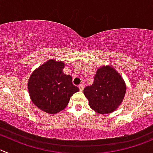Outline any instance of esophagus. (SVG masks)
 Returning a JSON list of instances; mask_svg holds the SVG:
<instances>
[{
  "label": "esophagus",
  "instance_id": "34e87169",
  "mask_svg": "<svg viewBox=\"0 0 153 153\" xmlns=\"http://www.w3.org/2000/svg\"><path fill=\"white\" fill-rule=\"evenodd\" d=\"M78 88H79L80 91H83V90H84V85H80L79 86H78Z\"/></svg>",
  "mask_w": 153,
  "mask_h": 153
}]
</instances>
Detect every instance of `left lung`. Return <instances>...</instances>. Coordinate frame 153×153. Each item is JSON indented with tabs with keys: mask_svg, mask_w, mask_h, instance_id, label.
<instances>
[{
	"mask_svg": "<svg viewBox=\"0 0 153 153\" xmlns=\"http://www.w3.org/2000/svg\"><path fill=\"white\" fill-rule=\"evenodd\" d=\"M126 87L121 75L107 65L98 68L94 84L84 89L90 106L100 114H108L117 109L123 100Z\"/></svg>",
	"mask_w": 153,
	"mask_h": 153,
	"instance_id": "obj_1",
	"label": "left lung"
}]
</instances>
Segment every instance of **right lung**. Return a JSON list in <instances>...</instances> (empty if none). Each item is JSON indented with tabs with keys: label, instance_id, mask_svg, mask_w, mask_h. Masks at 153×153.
<instances>
[{
	"label": "right lung",
	"instance_id": "obj_1",
	"mask_svg": "<svg viewBox=\"0 0 153 153\" xmlns=\"http://www.w3.org/2000/svg\"><path fill=\"white\" fill-rule=\"evenodd\" d=\"M64 63L48 61L31 74L28 83L30 97L37 107L49 114L65 108L70 97L79 91L72 76L63 73Z\"/></svg>",
	"mask_w": 153,
	"mask_h": 153
}]
</instances>
